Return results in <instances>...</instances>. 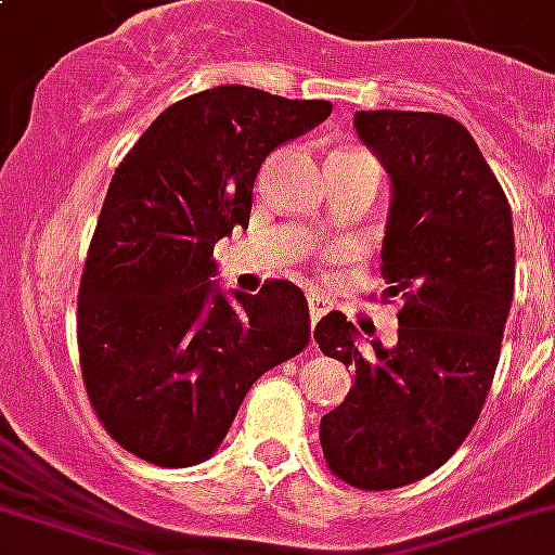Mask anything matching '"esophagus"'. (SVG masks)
Here are the masks:
<instances>
[{"label": "esophagus", "instance_id": "34e87169", "mask_svg": "<svg viewBox=\"0 0 555 555\" xmlns=\"http://www.w3.org/2000/svg\"><path fill=\"white\" fill-rule=\"evenodd\" d=\"M308 311H311V323H317L328 311V299L320 294H308Z\"/></svg>", "mask_w": 555, "mask_h": 555}]
</instances>
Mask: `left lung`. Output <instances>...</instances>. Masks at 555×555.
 <instances>
[{
	"instance_id": "1",
	"label": "left lung",
	"mask_w": 555,
	"mask_h": 555,
	"mask_svg": "<svg viewBox=\"0 0 555 555\" xmlns=\"http://www.w3.org/2000/svg\"><path fill=\"white\" fill-rule=\"evenodd\" d=\"M354 130L390 175L380 273L401 294L399 340L384 346L340 311L314 328L323 354L352 366L344 404L320 418L334 475L358 489H399L437 472L492 387L515 291L513 209L456 118L361 109Z\"/></svg>"
}]
</instances>
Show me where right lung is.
Listing matches in <instances>:
<instances>
[{
	"label": "right lung",
	"instance_id": "add662e5",
	"mask_svg": "<svg viewBox=\"0 0 555 555\" xmlns=\"http://www.w3.org/2000/svg\"><path fill=\"white\" fill-rule=\"evenodd\" d=\"M328 113L215 87L163 109L118 163L80 279L78 352L92 410L130 454L163 468L209 460L249 387L311 340L294 282L223 294L211 249L247 227L270 151Z\"/></svg>",
	"mask_w": 555,
	"mask_h": 555
}]
</instances>
